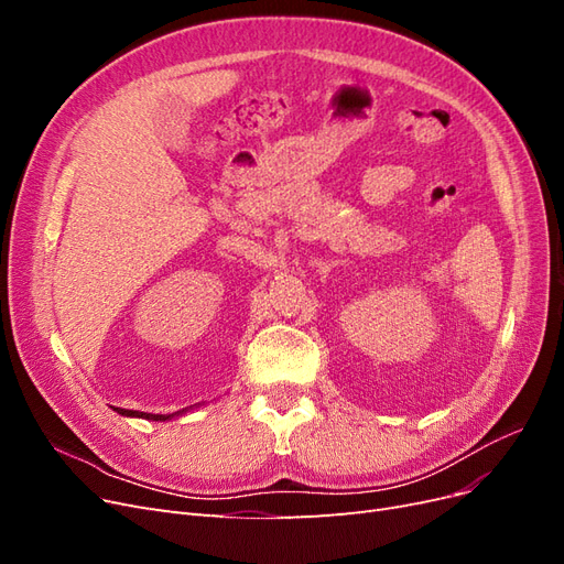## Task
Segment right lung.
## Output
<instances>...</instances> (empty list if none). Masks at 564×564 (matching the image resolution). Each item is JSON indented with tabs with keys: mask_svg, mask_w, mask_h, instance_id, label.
I'll use <instances>...</instances> for the list:
<instances>
[{
	"mask_svg": "<svg viewBox=\"0 0 564 564\" xmlns=\"http://www.w3.org/2000/svg\"><path fill=\"white\" fill-rule=\"evenodd\" d=\"M115 412L117 414H122V416H135V419H148V421H169V419H174V414H145V412H133V409H122V406H115Z\"/></svg>",
	"mask_w": 564,
	"mask_h": 564,
	"instance_id": "right-lung-1",
	"label": "right lung"
}]
</instances>
